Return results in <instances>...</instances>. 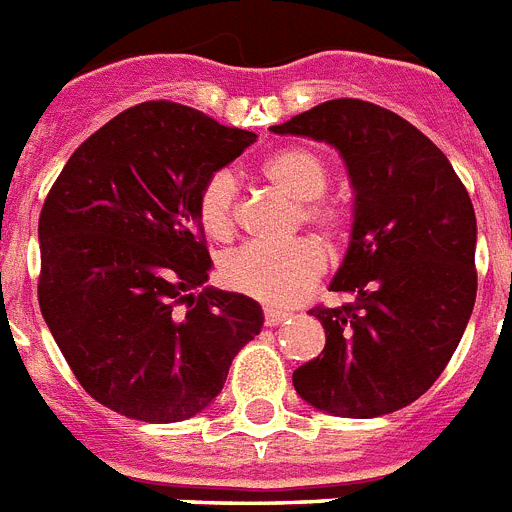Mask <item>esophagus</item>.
<instances>
[{"label": "esophagus", "mask_w": 512, "mask_h": 512, "mask_svg": "<svg viewBox=\"0 0 512 512\" xmlns=\"http://www.w3.org/2000/svg\"><path fill=\"white\" fill-rule=\"evenodd\" d=\"M288 317H291L288 311H281V309H265V324H268V327H275V324L286 322Z\"/></svg>", "instance_id": "34e87169"}]
</instances>
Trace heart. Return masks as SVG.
Masks as SVG:
<instances>
[{"label":"heart","instance_id":"obj_1","mask_svg":"<svg viewBox=\"0 0 512 512\" xmlns=\"http://www.w3.org/2000/svg\"><path fill=\"white\" fill-rule=\"evenodd\" d=\"M262 175L299 203V216L332 242L345 239L353 213L342 201L324 198L330 188V164L309 146H283L262 162ZM198 221L211 239H229L237 229V177L213 172L198 190ZM327 270V255L317 239L288 244H244L221 260V281L231 291L260 304L291 306L314 288Z\"/></svg>","mask_w":512,"mask_h":512}]
</instances>
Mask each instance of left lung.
<instances>
[{
	"label": "left lung",
	"mask_w": 512,
	"mask_h": 512,
	"mask_svg": "<svg viewBox=\"0 0 512 512\" xmlns=\"http://www.w3.org/2000/svg\"><path fill=\"white\" fill-rule=\"evenodd\" d=\"M273 131L335 146L355 188L353 237L330 283L353 301L309 309L327 342L293 386L337 417L402 410L448 366L477 299L464 182L425 133L366 100H327Z\"/></svg>",
	"instance_id": "left-lung-1"
}]
</instances>
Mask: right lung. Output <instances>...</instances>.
I'll return each mask as SVG.
<instances>
[{
    "instance_id": "right-lung-1",
    "label": "right lung",
    "mask_w": 512,
    "mask_h": 512,
    "mask_svg": "<svg viewBox=\"0 0 512 512\" xmlns=\"http://www.w3.org/2000/svg\"><path fill=\"white\" fill-rule=\"evenodd\" d=\"M255 139L180 102H141L92 133L48 190L38 304L71 373L108 410L188 420L260 335L250 296L193 293L211 270L198 190Z\"/></svg>"
}]
</instances>
